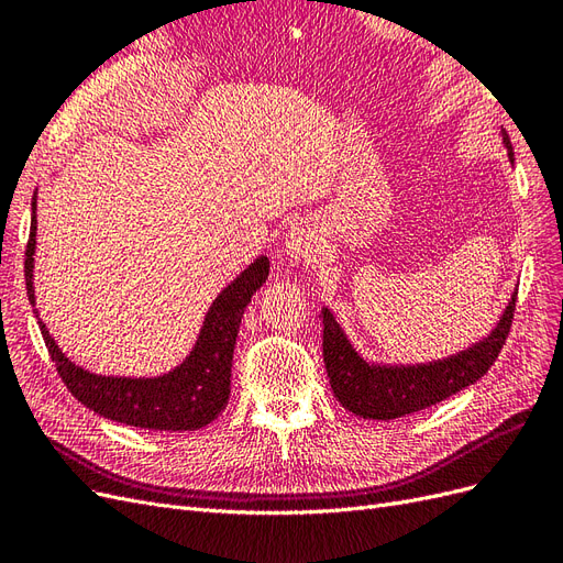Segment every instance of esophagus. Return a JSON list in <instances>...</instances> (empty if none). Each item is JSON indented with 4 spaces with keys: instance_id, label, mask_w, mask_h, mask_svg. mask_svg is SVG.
<instances>
[{
    "instance_id": "34e87169",
    "label": "esophagus",
    "mask_w": 563,
    "mask_h": 563,
    "mask_svg": "<svg viewBox=\"0 0 563 563\" xmlns=\"http://www.w3.org/2000/svg\"><path fill=\"white\" fill-rule=\"evenodd\" d=\"M286 253L296 263H310L321 253V236L310 220H298L286 236Z\"/></svg>"
}]
</instances>
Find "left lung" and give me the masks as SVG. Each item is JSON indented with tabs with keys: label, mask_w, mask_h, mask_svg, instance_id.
I'll return each mask as SVG.
<instances>
[{
	"label": "left lung",
	"mask_w": 563,
	"mask_h": 563,
	"mask_svg": "<svg viewBox=\"0 0 563 563\" xmlns=\"http://www.w3.org/2000/svg\"><path fill=\"white\" fill-rule=\"evenodd\" d=\"M503 141L509 159H515L507 133H503ZM515 308L517 296L509 300L500 323L482 343L444 362L420 366H373L364 362L350 345L331 310L321 308V350L333 395L347 411L371 420L404 418L444 401L479 380L498 360L512 329Z\"/></svg>",
	"instance_id": "left-lung-1"
}]
</instances>
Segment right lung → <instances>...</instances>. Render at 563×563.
I'll list each match as a JSON object with an SVG mask.
<instances>
[{
    "label": "right lung",
    "instance_id": "1",
    "mask_svg": "<svg viewBox=\"0 0 563 563\" xmlns=\"http://www.w3.org/2000/svg\"><path fill=\"white\" fill-rule=\"evenodd\" d=\"M37 201L32 199L30 240L25 246V286L27 298L35 308V288H32V263H35V236H37ZM269 261L261 255L220 294L203 319L197 345L187 360L172 373L159 378H106L75 366L58 350L54 338L48 335L44 321H37L44 335L51 362L56 364L58 376L93 413L114 422L131 424L143 430L183 432L199 430L223 411L230 399L232 354L236 333L253 294L265 284Z\"/></svg>",
    "mask_w": 563,
    "mask_h": 563
}]
</instances>
